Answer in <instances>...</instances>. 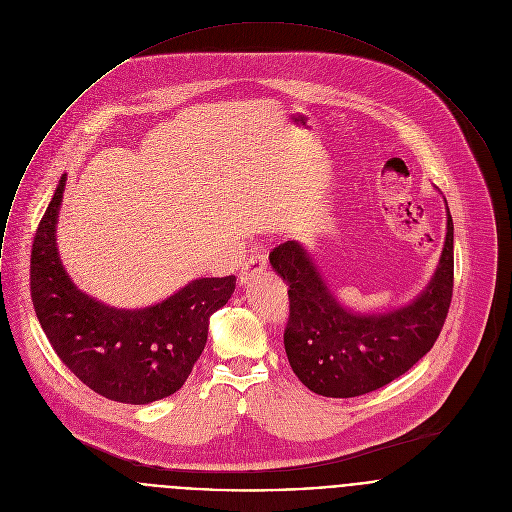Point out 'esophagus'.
I'll use <instances>...</instances> for the list:
<instances>
[{"instance_id": "esophagus-1", "label": "esophagus", "mask_w": 512, "mask_h": 512, "mask_svg": "<svg viewBox=\"0 0 512 512\" xmlns=\"http://www.w3.org/2000/svg\"><path fill=\"white\" fill-rule=\"evenodd\" d=\"M264 270H266V254L254 252V254L244 262V266H242V270H240V276H238L240 286L250 284V280H252L254 276L262 274Z\"/></svg>"}]
</instances>
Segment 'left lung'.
I'll return each instance as SVG.
<instances>
[{
    "instance_id": "1",
    "label": "left lung",
    "mask_w": 512,
    "mask_h": 512,
    "mask_svg": "<svg viewBox=\"0 0 512 512\" xmlns=\"http://www.w3.org/2000/svg\"><path fill=\"white\" fill-rule=\"evenodd\" d=\"M270 264L290 288L284 345L298 379L324 397L365 395L409 371L439 338L453 296V218L447 206L445 244L427 286L387 312L343 306L296 240L274 248Z\"/></svg>"
}]
</instances>
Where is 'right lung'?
Masks as SVG:
<instances>
[{
  "mask_svg": "<svg viewBox=\"0 0 512 512\" xmlns=\"http://www.w3.org/2000/svg\"><path fill=\"white\" fill-rule=\"evenodd\" d=\"M67 174L37 226L31 248L35 316L59 359L95 393L147 405L178 391L200 357L210 316L236 278H196L163 302L115 308L75 286L57 250V220Z\"/></svg>",
  "mask_w": 512,
  "mask_h": 512,
  "instance_id": "add662e5",
  "label": "right lung"
}]
</instances>
